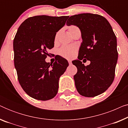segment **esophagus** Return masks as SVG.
<instances>
[{"label":"esophagus","instance_id":"1","mask_svg":"<svg viewBox=\"0 0 128 128\" xmlns=\"http://www.w3.org/2000/svg\"><path fill=\"white\" fill-rule=\"evenodd\" d=\"M68 62H69L70 65H71V64H72V61L70 60H68Z\"/></svg>","mask_w":128,"mask_h":128}]
</instances>
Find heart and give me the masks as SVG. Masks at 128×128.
Segmentation results:
<instances>
[{"instance_id":"1","label":"heart","mask_w":128,"mask_h":128,"mask_svg":"<svg viewBox=\"0 0 128 128\" xmlns=\"http://www.w3.org/2000/svg\"><path fill=\"white\" fill-rule=\"evenodd\" d=\"M78 30H79V28H78L76 26L72 25V26H70L69 27H68V31H69V32L72 36ZM59 34V32H58L55 35V42L58 40ZM76 50H77V48L75 46H63L62 48H61L60 50H59V54H60V55L62 56L63 57L69 59V58H71L74 55Z\"/></svg>"}]
</instances>
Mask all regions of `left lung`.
Segmentation results:
<instances>
[{
  "label": "left lung",
  "instance_id": "8db88e82",
  "mask_svg": "<svg viewBox=\"0 0 128 128\" xmlns=\"http://www.w3.org/2000/svg\"><path fill=\"white\" fill-rule=\"evenodd\" d=\"M66 24L79 28L83 41L78 59L72 61L78 68L74 76L77 90L87 97L103 93L114 79L118 57L116 37L111 26L105 17L92 13L72 16ZM83 58L90 61L89 66L82 64Z\"/></svg>",
  "mask_w": 128,
  "mask_h": 128
}]
</instances>
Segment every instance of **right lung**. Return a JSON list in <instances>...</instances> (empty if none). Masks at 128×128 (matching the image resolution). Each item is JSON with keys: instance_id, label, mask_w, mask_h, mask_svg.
Segmentation results:
<instances>
[{"instance_id": "add662e5", "label": "right lung", "mask_w": 128, "mask_h": 128, "mask_svg": "<svg viewBox=\"0 0 128 128\" xmlns=\"http://www.w3.org/2000/svg\"><path fill=\"white\" fill-rule=\"evenodd\" d=\"M69 16H36L22 22L13 41L14 62L19 83L24 92L41 101L56 95L59 80L69 66L59 55L53 64L46 62L48 51L54 46L55 35Z\"/></svg>"}]
</instances>
